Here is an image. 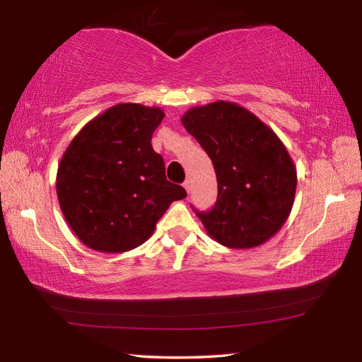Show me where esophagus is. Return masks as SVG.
<instances>
[{
  "label": "esophagus",
  "instance_id": "34e87169",
  "mask_svg": "<svg viewBox=\"0 0 362 362\" xmlns=\"http://www.w3.org/2000/svg\"><path fill=\"white\" fill-rule=\"evenodd\" d=\"M183 188H185L187 193L189 194V191H191V182H189V180H185V183H183Z\"/></svg>",
  "mask_w": 362,
  "mask_h": 362
}]
</instances>
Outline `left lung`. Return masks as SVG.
Returning <instances> with one entry per match:
<instances>
[{
    "label": "left lung",
    "instance_id": "8db88e82",
    "mask_svg": "<svg viewBox=\"0 0 362 362\" xmlns=\"http://www.w3.org/2000/svg\"><path fill=\"white\" fill-rule=\"evenodd\" d=\"M182 124L213 161L218 201L196 211L214 241L230 249L266 243L294 205L297 171L274 130L236 103L216 101L189 109Z\"/></svg>",
    "mask_w": 362,
    "mask_h": 362
}]
</instances>
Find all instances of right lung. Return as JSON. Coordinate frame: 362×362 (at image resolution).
Instances as JSON below:
<instances>
[{"label": "right lung", "instance_id": "add662e5", "mask_svg": "<svg viewBox=\"0 0 362 362\" xmlns=\"http://www.w3.org/2000/svg\"><path fill=\"white\" fill-rule=\"evenodd\" d=\"M163 118L160 107L117 104L68 144L57 169V199L87 247L104 253L138 247L168 206L187 197L166 180L165 161L152 149V134Z\"/></svg>", "mask_w": 362, "mask_h": 362}]
</instances>
